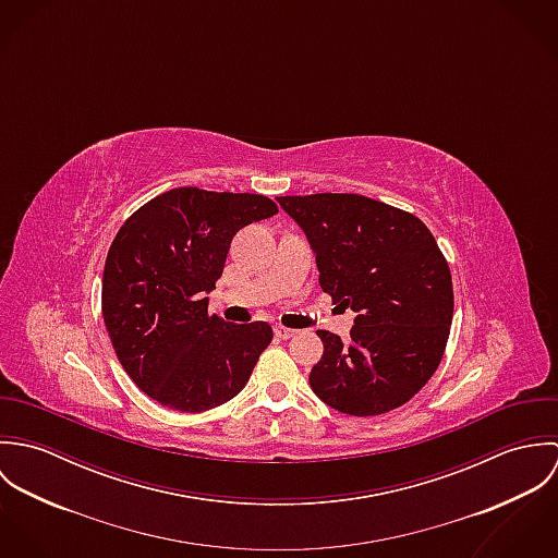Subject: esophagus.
<instances>
[{"label": "esophagus", "mask_w": 558, "mask_h": 558, "mask_svg": "<svg viewBox=\"0 0 558 558\" xmlns=\"http://www.w3.org/2000/svg\"><path fill=\"white\" fill-rule=\"evenodd\" d=\"M275 335H277V337H281V339H290V337H294V335H296V330H294V328H288V326L277 324V326H275Z\"/></svg>", "instance_id": "obj_1"}]
</instances>
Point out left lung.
Returning <instances> with one entry per match:
<instances>
[{
	"mask_svg": "<svg viewBox=\"0 0 558 558\" xmlns=\"http://www.w3.org/2000/svg\"><path fill=\"white\" fill-rule=\"evenodd\" d=\"M277 199L316 251L322 290L356 314L348 343L318 330L314 393L354 416L403 405L438 369L453 319L451 270L436 239L414 215L356 193Z\"/></svg>",
	"mask_w": 558,
	"mask_h": 558,
	"instance_id": "left-lung-1",
	"label": "left lung"
}]
</instances>
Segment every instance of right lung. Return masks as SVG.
Returning a JSON list of instances; mask_svg holds the SVG:
<instances>
[{
  "label": "right lung",
  "instance_id": "add662e5",
  "mask_svg": "<svg viewBox=\"0 0 558 558\" xmlns=\"http://www.w3.org/2000/svg\"><path fill=\"white\" fill-rule=\"evenodd\" d=\"M277 204L257 193L171 189L135 210L109 246L102 319L131 380L180 412L236 398L272 341L266 322L230 324L208 314L230 242Z\"/></svg>",
  "mask_w": 558,
  "mask_h": 558
}]
</instances>
